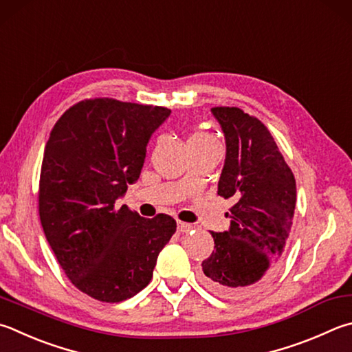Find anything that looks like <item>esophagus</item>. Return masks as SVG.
Listing matches in <instances>:
<instances>
[{
  "mask_svg": "<svg viewBox=\"0 0 352 352\" xmlns=\"http://www.w3.org/2000/svg\"><path fill=\"white\" fill-rule=\"evenodd\" d=\"M177 229H178V232H182V234H186V232H189V231H192L194 226H192V225H189V223L178 221V223H177Z\"/></svg>",
  "mask_w": 352,
  "mask_h": 352,
  "instance_id": "34e87169",
  "label": "esophagus"
}]
</instances>
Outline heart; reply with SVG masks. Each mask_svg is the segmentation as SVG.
Segmentation results:
<instances>
[{
  "instance_id": "heart-1",
  "label": "heart",
  "mask_w": 352,
  "mask_h": 352,
  "mask_svg": "<svg viewBox=\"0 0 352 352\" xmlns=\"http://www.w3.org/2000/svg\"><path fill=\"white\" fill-rule=\"evenodd\" d=\"M210 140L212 138L206 135V133H194V135L189 138V142H210Z\"/></svg>"
}]
</instances>
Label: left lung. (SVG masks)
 <instances>
[{
  "label": "left lung",
  "instance_id": "1",
  "mask_svg": "<svg viewBox=\"0 0 352 352\" xmlns=\"http://www.w3.org/2000/svg\"><path fill=\"white\" fill-rule=\"evenodd\" d=\"M225 133L226 158L219 194L232 198L231 226L210 232L214 251L201 263L209 291L246 298L270 283L289 237L296 178L267 127L239 107H212Z\"/></svg>",
  "mask_w": 352,
  "mask_h": 352
}]
</instances>
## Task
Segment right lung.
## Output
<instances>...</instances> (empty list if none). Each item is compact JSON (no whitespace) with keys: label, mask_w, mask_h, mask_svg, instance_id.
<instances>
[{"label":"right lung","mask_w":352,"mask_h":352,"mask_svg":"<svg viewBox=\"0 0 352 352\" xmlns=\"http://www.w3.org/2000/svg\"><path fill=\"white\" fill-rule=\"evenodd\" d=\"M162 106L85 100L56 121L44 148L38 192L43 231L70 282L106 303L149 285L177 229L170 215L143 219L115 206L138 180L146 146L169 117Z\"/></svg>","instance_id":"add662e5"}]
</instances>
